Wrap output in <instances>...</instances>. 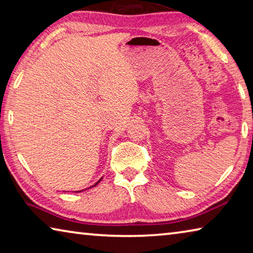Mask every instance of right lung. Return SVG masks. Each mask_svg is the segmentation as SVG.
I'll list each match as a JSON object with an SVG mask.
<instances>
[{
  "label": "right lung",
  "mask_w": 253,
  "mask_h": 253,
  "mask_svg": "<svg viewBox=\"0 0 253 253\" xmlns=\"http://www.w3.org/2000/svg\"><path fill=\"white\" fill-rule=\"evenodd\" d=\"M99 182H100V179H99V181H98V182H97V183L95 184V185H92V186H96V185H97V184H98V183H99ZM92 186H91V187H92Z\"/></svg>",
  "instance_id": "add662e5"
}]
</instances>
